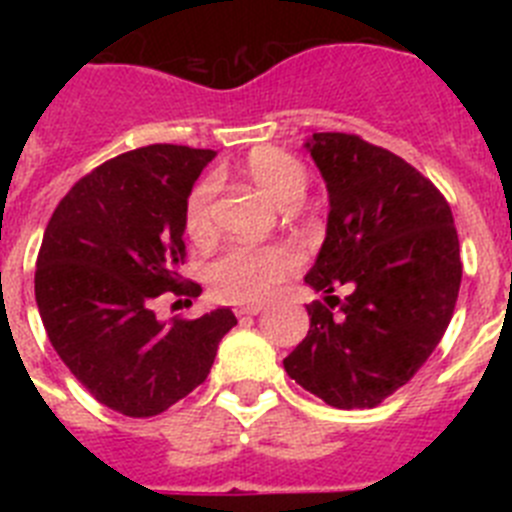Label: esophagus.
Segmentation results:
<instances>
[{"label":"esophagus","instance_id":"1","mask_svg":"<svg viewBox=\"0 0 512 512\" xmlns=\"http://www.w3.org/2000/svg\"><path fill=\"white\" fill-rule=\"evenodd\" d=\"M261 310H264V305H246V307H238L235 315H238V318H243V315H259Z\"/></svg>","mask_w":512,"mask_h":512}]
</instances>
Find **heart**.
<instances>
[{
  "mask_svg": "<svg viewBox=\"0 0 512 512\" xmlns=\"http://www.w3.org/2000/svg\"><path fill=\"white\" fill-rule=\"evenodd\" d=\"M246 176L279 207H295L305 197L307 174L295 156L279 148L251 153L243 166ZM212 194L215 182L205 179L192 189L184 210V225L192 238L212 233ZM300 266V253L287 243L271 246H230L207 266V282L217 295L230 302L256 305L271 297L282 279Z\"/></svg>",
  "mask_w": 512,
  "mask_h": 512,
  "instance_id": "1",
  "label": "heart"
}]
</instances>
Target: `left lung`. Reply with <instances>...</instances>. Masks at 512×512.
I'll use <instances>...</instances> for the list:
<instances>
[{
	"label": "left lung",
	"mask_w": 512,
	"mask_h": 512,
	"mask_svg": "<svg viewBox=\"0 0 512 512\" xmlns=\"http://www.w3.org/2000/svg\"><path fill=\"white\" fill-rule=\"evenodd\" d=\"M305 148L328 189L325 241L305 282L328 305H307L310 330L284 369L333 408H374L449 328L461 284L454 217L418 169L359 135L312 133ZM338 286L346 301L332 297Z\"/></svg>",
	"instance_id": "1"
}]
</instances>
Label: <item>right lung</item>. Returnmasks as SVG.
I'll return each instance as SVG.
<instances>
[{
  "label": "right lung",
  "mask_w": 512,
  "mask_h": 512,
  "mask_svg": "<svg viewBox=\"0 0 512 512\" xmlns=\"http://www.w3.org/2000/svg\"><path fill=\"white\" fill-rule=\"evenodd\" d=\"M215 151L135 148L71 187L45 228L35 302L56 354L102 405L151 418L200 387L217 346L233 328L228 307L197 320L156 318L164 292L200 295L179 284L184 210Z\"/></svg>",
  "instance_id": "right-lung-1"
}]
</instances>
